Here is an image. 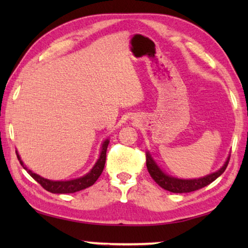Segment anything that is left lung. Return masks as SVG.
Segmentation results:
<instances>
[{"mask_svg": "<svg viewBox=\"0 0 248 248\" xmlns=\"http://www.w3.org/2000/svg\"><path fill=\"white\" fill-rule=\"evenodd\" d=\"M229 162H230V156L228 157V159H226L225 164L222 166L219 170L213 174L205 176V177L198 178V179H179V178L170 177V176L166 175L164 171H162V170L156 165V163L153 161V158L151 157L150 153H146V167H148V170L151 175V177L154 179V182L156 183L158 186L164 188L165 190L175 192V194L191 192L208 186L209 184L215 182L220 175L224 173L226 167H228Z\"/></svg>", "mask_w": 248, "mask_h": 248, "instance_id": "1", "label": "left lung"}]
</instances>
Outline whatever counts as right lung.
I'll use <instances>...</instances> for the list:
<instances>
[{
    "mask_svg": "<svg viewBox=\"0 0 248 248\" xmlns=\"http://www.w3.org/2000/svg\"><path fill=\"white\" fill-rule=\"evenodd\" d=\"M108 143H109L108 140H106L103 143L102 152H100L98 161L96 162V164L94 165V167L92 169V170L89 174H86L81 178L66 180V182H54V180H49L44 177H40L39 175L32 173L31 170H29L25 167L24 163L20 161V157L18 154H17V158L20 163V165L27 170V173L31 175L37 183L41 185V187H43L44 189H46L49 192H52V194H73V192L85 189V188L92 186V185L98 179L100 174L103 173L105 162H106V152H107Z\"/></svg>",
    "mask_w": 248,
    "mask_h": 248,
    "instance_id": "1",
    "label": "right lung"
}]
</instances>
